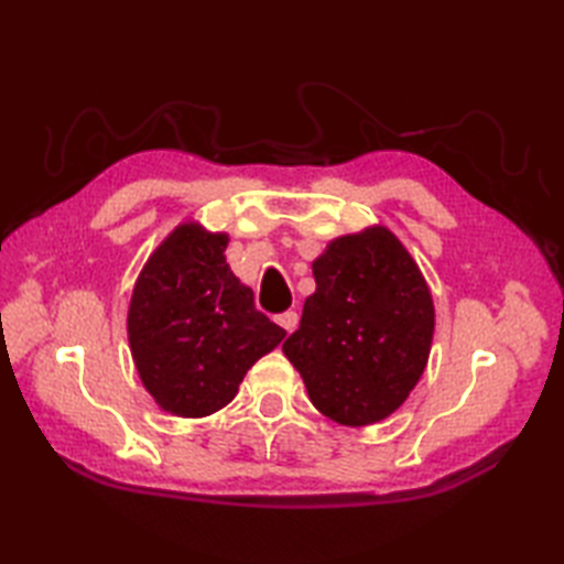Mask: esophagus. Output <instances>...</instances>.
Returning <instances> with one entry per match:
<instances>
[{"mask_svg": "<svg viewBox=\"0 0 564 564\" xmlns=\"http://www.w3.org/2000/svg\"><path fill=\"white\" fill-rule=\"evenodd\" d=\"M275 322H279V325L291 334V332L297 327V315L293 313V310H289V313H283V315L275 317Z\"/></svg>", "mask_w": 564, "mask_h": 564, "instance_id": "obj_1", "label": "esophagus"}]
</instances>
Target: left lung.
Masks as SVG:
<instances>
[{"label":"left lung","instance_id":"1","mask_svg":"<svg viewBox=\"0 0 564 564\" xmlns=\"http://www.w3.org/2000/svg\"><path fill=\"white\" fill-rule=\"evenodd\" d=\"M313 275L317 289L283 354L332 422H382L429 361L436 313L426 279L386 225L332 239Z\"/></svg>","mask_w":564,"mask_h":564}]
</instances>
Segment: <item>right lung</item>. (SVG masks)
<instances>
[{
    "mask_svg": "<svg viewBox=\"0 0 564 564\" xmlns=\"http://www.w3.org/2000/svg\"><path fill=\"white\" fill-rule=\"evenodd\" d=\"M227 232L178 223L138 273L128 344L160 410L200 419L235 400L239 382L285 332L254 307L225 249Z\"/></svg>",
    "mask_w": 564,
    "mask_h": 564,
    "instance_id": "obj_1",
    "label": "right lung"
}]
</instances>
